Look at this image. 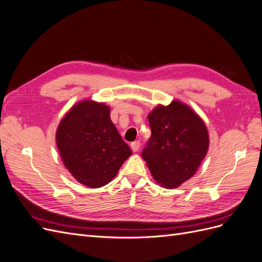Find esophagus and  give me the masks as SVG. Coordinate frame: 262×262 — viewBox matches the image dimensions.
<instances>
[{
    "instance_id": "esophagus-1",
    "label": "esophagus",
    "mask_w": 262,
    "mask_h": 262,
    "mask_svg": "<svg viewBox=\"0 0 262 262\" xmlns=\"http://www.w3.org/2000/svg\"><path fill=\"white\" fill-rule=\"evenodd\" d=\"M140 145H141L140 141H134V142H132V143H131V148H132L133 152H138L139 148H140Z\"/></svg>"
}]
</instances>
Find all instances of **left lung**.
I'll return each instance as SVG.
<instances>
[{
  "label": "left lung",
  "mask_w": 262,
  "mask_h": 262,
  "mask_svg": "<svg viewBox=\"0 0 262 262\" xmlns=\"http://www.w3.org/2000/svg\"><path fill=\"white\" fill-rule=\"evenodd\" d=\"M147 118L152 136L142 157L157 184L177 188L194 175L207 155V126L191 108L178 100L168 106L158 105Z\"/></svg>",
  "instance_id": "obj_1"
}]
</instances>
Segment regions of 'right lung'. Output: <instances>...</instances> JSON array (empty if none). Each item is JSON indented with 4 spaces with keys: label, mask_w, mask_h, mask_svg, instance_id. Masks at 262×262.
I'll use <instances>...</instances> for the list:
<instances>
[{
    "label": "right lung",
    "mask_w": 262,
    "mask_h": 262,
    "mask_svg": "<svg viewBox=\"0 0 262 262\" xmlns=\"http://www.w3.org/2000/svg\"><path fill=\"white\" fill-rule=\"evenodd\" d=\"M55 139L67 169L90 188L112 181L132 154L110 119V108L91 99L77 102L69 110Z\"/></svg>",
    "instance_id": "right-lung-1"
}]
</instances>
